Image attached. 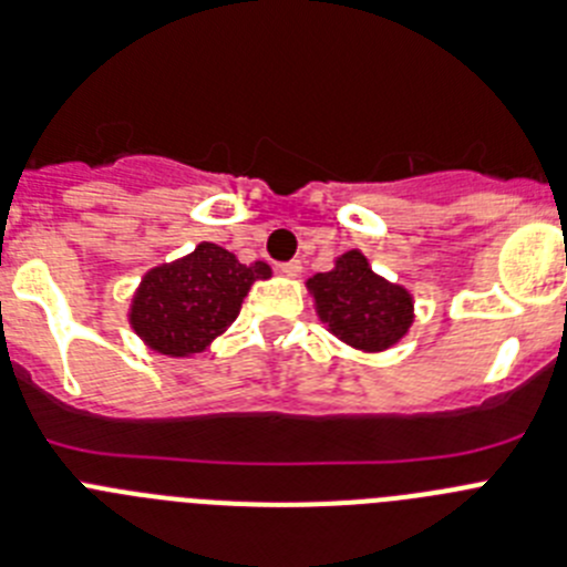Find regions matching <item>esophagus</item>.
I'll return each instance as SVG.
<instances>
[{"label": "esophagus", "mask_w": 567, "mask_h": 567, "mask_svg": "<svg viewBox=\"0 0 567 567\" xmlns=\"http://www.w3.org/2000/svg\"><path fill=\"white\" fill-rule=\"evenodd\" d=\"M277 271L285 274V277H299V274H302V262H299V259H290V262H279Z\"/></svg>", "instance_id": "1"}]
</instances>
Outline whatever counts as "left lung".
Wrapping results in <instances>:
<instances>
[{"mask_svg":"<svg viewBox=\"0 0 567 567\" xmlns=\"http://www.w3.org/2000/svg\"><path fill=\"white\" fill-rule=\"evenodd\" d=\"M319 319L344 344L379 353L395 344L412 324V296L372 274L361 251H347L336 268L308 279Z\"/></svg>","mask_w":567,"mask_h":567,"instance_id":"8db88e82","label":"left lung"}]
</instances>
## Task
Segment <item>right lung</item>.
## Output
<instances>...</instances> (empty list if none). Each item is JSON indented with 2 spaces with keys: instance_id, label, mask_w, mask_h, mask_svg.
<instances>
[{
  "instance_id": "right-lung-1",
  "label": "right lung",
  "mask_w": 567,
  "mask_h": 567,
  "mask_svg": "<svg viewBox=\"0 0 567 567\" xmlns=\"http://www.w3.org/2000/svg\"><path fill=\"white\" fill-rule=\"evenodd\" d=\"M268 277L265 262L243 265L226 248L200 243L188 257L146 274L132 299V328L163 355L203 353L237 319L248 288Z\"/></svg>"
}]
</instances>
